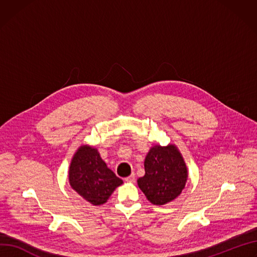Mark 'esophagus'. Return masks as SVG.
Instances as JSON below:
<instances>
[{
  "label": "esophagus",
  "instance_id": "1",
  "mask_svg": "<svg viewBox=\"0 0 257 257\" xmlns=\"http://www.w3.org/2000/svg\"><path fill=\"white\" fill-rule=\"evenodd\" d=\"M125 180H126V181H128V182H134V181H135V174H134V173H132L130 176L126 177V178H125Z\"/></svg>",
  "mask_w": 257,
  "mask_h": 257
}]
</instances>
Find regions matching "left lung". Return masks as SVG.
<instances>
[{
    "instance_id": "left-lung-1",
    "label": "left lung",
    "mask_w": 257,
    "mask_h": 257,
    "mask_svg": "<svg viewBox=\"0 0 257 257\" xmlns=\"http://www.w3.org/2000/svg\"><path fill=\"white\" fill-rule=\"evenodd\" d=\"M145 176L137 179L139 189L154 205L176 199L188 180V168L174 145L154 146L145 160Z\"/></svg>"
}]
</instances>
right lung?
<instances>
[{
    "label": "right lung",
    "instance_id": "right-lung-1",
    "mask_svg": "<svg viewBox=\"0 0 257 257\" xmlns=\"http://www.w3.org/2000/svg\"><path fill=\"white\" fill-rule=\"evenodd\" d=\"M72 189L92 205L104 204L123 180L107 168L98 151L81 146L74 155L68 171Z\"/></svg>",
    "mask_w": 257,
    "mask_h": 257
}]
</instances>
